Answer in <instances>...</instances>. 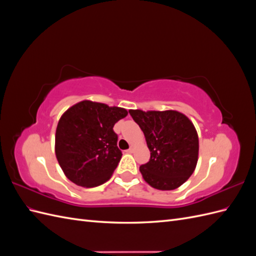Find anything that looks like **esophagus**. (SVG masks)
Instances as JSON below:
<instances>
[{"label": "esophagus", "instance_id": "obj_1", "mask_svg": "<svg viewBox=\"0 0 256 256\" xmlns=\"http://www.w3.org/2000/svg\"><path fill=\"white\" fill-rule=\"evenodd\" d=\"M134 146L131 145L130 148L127 150V152H130V154H131V152H134Z\"/></svg>", "mask_w": 256, "mask_h": 256}]
</instances>
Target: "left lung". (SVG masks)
I'll return each instance as SVG.
<instances>
[{"mask_svg":"<svg viewBox=\"0 0 256 256\" xmlns=\"http://www.w3.org/2000/svg\"><path fill=\"white\" fill-rule=\"evenodd\" d=\"M142 129L150 159L140 166L144 180L158 190H174L188 180L198 159V136L193 122L174 111L129 110Z\"/></svg>","mask_w":256,"mask_h":256,"instance_id":"obj_1","label":"left lung"}]
</instances>
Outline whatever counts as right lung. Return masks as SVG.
I'll use <instances>...</instances> for the list:
<instances>
[{"label":"right lung","instance_id":"obj_1","mask_svg":"<svg viewBox=\"0 0 256 256\" xmlns=\"http://www.w3.org/2000/svg\"><path fill=\"white\" fill-rule=\"evenodd\" d=\"M127 114L124 108L83 100L60 116L56 156L69 180L92 188L110 180L122 158L113 127Z\"/></svg>","mask_w":256,"mask_h":256}]
</instances>
